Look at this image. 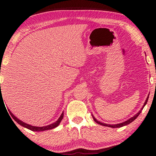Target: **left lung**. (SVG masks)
Segmentation results:
<instances>
[{
  "label": "left lung",
  "mask_w": 156,
  "mask_h": 156,
  "mask_svg": "<svg viewBox=\"0 0 156 156\" xmlns=\"http://www.w3.org/2000/svg\"><path fill=\"white\" fill-rule=\"evenodd\" d=\"M148 96H149V95H148ZM148 96L147 97V98H146V101H145L144 104H143V106L142 108H141V109L140 110V111H138V113H136V115L133 116V117H131L130 118H129V119H128V120H126V121L123 122V123H118V124H113V125H111V124H106V123H101V122L98 121V120L96 119V118H95L94 117V116H93V114H92V116H93V120H94V121L95 122V123H98V124H100V125H101V126H107V127H111V128H120V127H123V126H127V125H128V124H130V123H132V122L134 120H136V118L138 117V116L139 115H140V113H141V111H142V110L143 109V108H144L145 105H146L147 102H148Z\"/></svg>",
  "instance_id": "left-lung-1"
}]
</instances>
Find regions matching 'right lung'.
I'll return each instance as SVG.
<instances>
[{
	"mask_svg": "<svg viewBox=\"0 0 156 156\" xmlns=\"http://www.w3.org/2000/svg\"><path fill=\"white\" fill-rule=\"evenodd\" d=\"M8 111L10 112V115H11L12 118H13V119L15 120L17 122L18 124H20V126H22L23 127L28 128V129L30 130H33V131H38V132L44 131V130H51V129H53V128H56L57 126H58L59 124L61 123V120H62V119H63V113H61V115L59 117L58 119L55 122V123H52V124H50V125H48L46 126L38 127V126H31V125H29V124H28V123H24V122H23L22 120H20L18 119L17 117H16V116L14 115L13 113H11V111H10V110H8Z\"/></svg>",
	"mask_w": 156,
	"mask_h": 156,
	"instance_id": "right-lung-1",
	"label": "right lung"
}]
</instances>
